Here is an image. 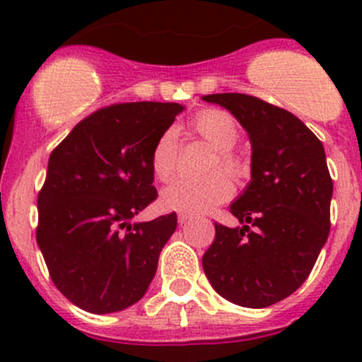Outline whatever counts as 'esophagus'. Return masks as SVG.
Returning a JSON list of instances; mask_svg holds the SVG:
<instances>
[{"label":"esophagus","instance_id":"34e87169","mask_svg":"<svg viewBox=\"0 0 362 362\" xmlns=\"http://www.w3.org/2000/svg\"><path fill=\"white\" fill-rule=\"evenodd\" d=\"M177 218H178V222H180V224H184V222H187L189 218H191V215L184 214V211H180V214L177 215Z\"/></svg>","mask_w":362,"mask_h":362}]
</instances>
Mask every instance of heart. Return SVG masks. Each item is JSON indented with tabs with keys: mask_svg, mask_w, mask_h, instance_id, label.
I'll return each mask as SVG.
<instances>
[{
	"mask_svg": "<svg viewBox=\"0 0 362 362\" xmlns=\"http://www.w3.org/2000/svg\"><path fill=\"white\" fill-rule=\"evenodd\" d=\"M191 127L206 144L217 151V159L211 163V170H222L231 177L240 178L245 173V163L233 151L240 138L236 120L228 112L203 110L191 120ZM151 166L154 177L160 182H168L175 175L178 166V138L173 127L163 131L154 144L151 154ZM233 194V182L228 175L211 173L208 177L192 180L178 178L168 185L160 196V203L168 210L184 211V214H199L217 204L224 203Z\"/></svg>",
	"mask_w": 362,
	"mask_h": 362,
	"instance_id": "1",
	"label": "heart"
}]
</instances>
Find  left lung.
Wrapping results in <instances>:
<instances>
[{
  "label": "left lung",
  "mask_w": 362,
  "mask_h": 362,
  "mask_svg": "<svg viewBox=\"0 0 362 362\" xmlns=\"http://www.w3.org/2000/svg\"><path fill=\"white\" fill-rule=\"evenodd\" d=\"M202 100L231 112L252 145L250 182L229 206L242 226L215 224L204 275L228 301L266 308L301 287L329 236L326 152L298 117L259 98L222 93Z\"/></svg>",
  "instance_id": "obj_1"
}]
</instances>
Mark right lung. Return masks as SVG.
<instances>
[{"instance_id":"right-lung-1","label":"right lung","mask_w":362,"mask_h":362,"mask_svg":"<svg viewBox=\"0 0 362 362\" xmlns=\"http://www.w3.org/2000/svg\"><path fill=\"white\" fill-rule=\"evenodd\" d=\"M184 108L154 101L101 108L50 154L36 242L52 282L78 308L120 312L147 293L177 214L131 218L158 198L152 148Z\"/></svg>"}]
</instances>
